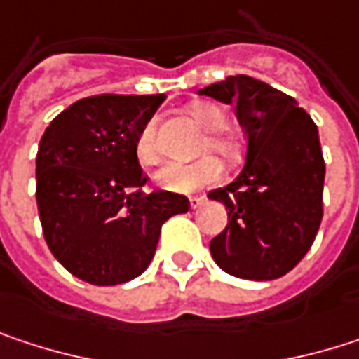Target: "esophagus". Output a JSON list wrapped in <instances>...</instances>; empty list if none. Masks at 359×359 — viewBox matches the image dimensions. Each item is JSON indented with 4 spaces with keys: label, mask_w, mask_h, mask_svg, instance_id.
<instances>
[{
    "label": "esophagus",
    "mask_w": 359,
    "mask_h": 359,
    "mask_svg": "<svg viewBox=\"0 0 359 359\" xmlns=\"http://www.w3.org/2000/svg\"><path fill=\"white\" fill-rule=\"evenodd\" d=\"M205 201V197L203 195H197V197H191V208L195 210V208H199L201 203Z\"/></svg>",
    "instance_id": "esophagus-1"
}]
</instances>
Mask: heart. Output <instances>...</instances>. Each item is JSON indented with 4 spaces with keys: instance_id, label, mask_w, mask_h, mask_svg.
Masks as SVG:
<instances>
[{
    "instance_id": "obj_1",
    "label": "heart",
    "mask_w": 359,
    "mask_h": 359,
    "mask_svg": "<svg viewBox=\"0 0 359 359\" xmlns=\"http://www.w3.org/2000/svg\"><path fill=\"white\" fill-rule=\"evenodd\" d=\"M189 114L193 120L205 130V137L201 139L199 154L214 151L222 156L224 160H235L239 156V141L224 130L226 124V111L212 104V102H195L189 106ZM135 151L139 162L143 164H158L160 162V147L156 141V122L149 120L137 135ZM222 162L216 156H203L191 164H168L162 170H158L156 182L175 193H193L197 189L210 187L222 179Z\"/></svg>"
}]
</instances>
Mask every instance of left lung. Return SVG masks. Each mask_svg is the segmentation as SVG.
I'll use <instances>...</instances> for the list:
<instances>
[{
  "mask_svg": "<svg viewBox=\"0 0 359 359\" xmlns=\"http://www.w3.org/2000/svg\"><path fill=\"white\" fill-rule=\"evenodd\" d=\"M199 93L235 104L245 133L239 177L208 193L229 214L226 229L210 241L212 257L239 278H280L310 251L323 222L318 126L291 95L245 74Z\"/></svg>",
  "mask_w": 359,
  "mask_h": 359,
  "instance_id": "1",
  "label": "left lung"
}]
</instances>
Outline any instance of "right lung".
Wrapping results in <instances>:
<instances>
[{
  "mask_svg": "<svg viewBox=\"0 0 359 359\" xmlns=\"http://www.w3.org/2000/svg\"><path fill=\"white\" fill-rule=\"evenodd\" d=\"M166 95H93L57 114L36 151V208L55 259L109 287L149 266L162 224L189 212L184 195L145 191L135 143Z\"/></svg>",
  "mask_w": 359,
  "mask_h": 359,
  "instance_id": "1",
  "label": "right lung"
}]
</instances>
